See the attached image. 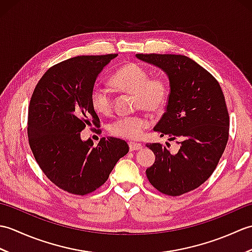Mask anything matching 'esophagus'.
<instances>
[{"label": "esophagus", "mask_w": 252, "mask_h": 252, "mask_svg": "<svg viewBox=\"0 0 252 252\" xmlns=\"http://www.w3.org/2000/svg\"><path fill=\"white\" fill-rule=\"evenodd\" d=\"M129 147H130V151H132V152L138 151V149L142 148V144L141 143H136V142H130L129 143Z\"/></svg>", "instance_id": "34e87169"}]
</instances>
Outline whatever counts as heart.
Returning <instances> with one entry per match:
<instances>
[{"label": "heart", "mask_w": 252, "mask_h": 252, "mask_svg": "<svg viewBox=\"0 0 252 252\" xmlns=\"http://www.w3.org/2000/svg\"><path fill=\"white\" fill-rule=\"evenodd\" d=\"M111 84L119 90L134 94L135 107L153 112L162 110L169 97V84L163 77L151 78L148 69L136 63H129L120 67L111 76ZM91 105L100 115H109L112 110V101L109 91L96 85L91 91ZM151 118L146 115H132L119 117L109 126L112 135L130 138H138L144 130L151 126Z\"/></svg>", "instance_id": "1"}]
</instances>
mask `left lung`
I'll use <instances>...</instances> for the list:
<instances>
[{
    "mask_svg": "<svg viewBox=\"0 0 252 252\" xmlns=\"http://www.w3.org/2000/svg\"><path fill=\"white\" fill-rule=\"evenodd\" d=\"M169 78L167 109L154 127L160 136L178 140L171 154L159 143L147 144L156 159L146 175L162 194L180 196L199 187L216 170L228 140L229 117L217 79L184 55L136 54Z\"/></svg>",
    "mask_w": 252,
    "mask_h": 252,
    "instance_id": "8db88e82",
    "label": "left lung"
}]
</instances>
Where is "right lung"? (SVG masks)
I'll use <instances>...</instances> for the list:
<instances>
[{
    "label": "right lung",
    "instance_id": "obj_1",
    "mask_svg": "<svg viewBox=\"0 0 252 252\" xmlns=\"http://www.w3.org/2000/svg\"><path fill=\"white\" fill-rule=\"evenodd\" d=\"M118 54L77 56L51 67L37 82L28 109L29 145L44 174L74 195L96 190L129 152L126 141L103 137L81 140L82 130L99 118L91 105V91L104 67Z\"/></svg>",
    "mask_w": 252,
    "mask_h": 252
}]
</instances>
